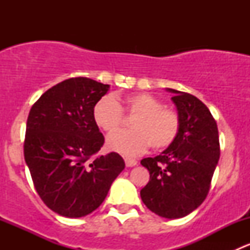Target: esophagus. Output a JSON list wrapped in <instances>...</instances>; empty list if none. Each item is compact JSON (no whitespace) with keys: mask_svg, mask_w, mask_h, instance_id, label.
Listing matches in <instances>:
<instances>
[{"mask_svg":"<svg viewBox=\"0 0 250 250\" xmlns=\"http://www.w3.org/2000/svg\"><path fill=\"white\" fill-rule=\"evenodd\" d=\"M125 166L127 167H134V166H137L138 161L134 160V158H125Z\"/></svg>","mask_w":250,"mask_h":250,"instance_id":"1","label":"esophagus"}]
</instances>
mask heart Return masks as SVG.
I'll list each match as a JSON object with an SVG mask.
<instances>
[{"instance_id": "b5f03b06", "label": "heart", "mask_w": 250, "mask_h": 250, "mask_svg": "<svg viewBox=\"0 0 250 250\" xmlns=\"http://www.w3.org/2000/svg\"><path fill=\"white\" fill-rule=\"evenodd\" d=\"M123 111L137 116L132 122L134 130L112 134L107 139L109 148L125 155L144 152L148 145L156 151L169 147L180 132V116L166 107L160 99L148 93H133L121 99L118 105L112 98H102L93 109L98 127L106 133H115L125 122Z\"/></svg>"}]
</instances>
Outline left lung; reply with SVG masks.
I'll list each match as a JSON object with an SVG mask.
<instances>
[{
    "label": "left lung",
    "instance_id": "1",
    "mask_svg": "<svg viewBox=\"0 0 250 250\" xmlns=\"http://www.w3.org/2000/svg\"><path fill=\"white\" fill-rule=\"evenodd\" d=\"M178 113L180 132L172 145L156 157L141 160L150 180L140 196L144 204L167 219L186 216L202 204L220 157L215 120L200 99L170 89Z\"/></svg>",
    "mask_w": 250,
    "mask_h": 250
}]
</instances>
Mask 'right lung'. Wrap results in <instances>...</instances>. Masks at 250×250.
Instances as JSON below:
<instances>
[{
  "instance_id": "add662e5",
  "label": "right lung",
  "mask_w": 250,
  "mask_h": 250,
  "mask_svg": "<svg viewBox=\"0 0 250 250\" xmlns=\"http://www.w3.org/2000/svg\"><path fill=\"white\" fill-rule=\"evenodd\" d=\"M109 87L87 77L69 78L44 92L30 110L25 162L41 200L59 215L92 213L125 169L117 152L97 155L105 139L93 109Z\"/></svg>"
}]
</instances>
